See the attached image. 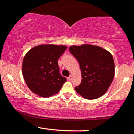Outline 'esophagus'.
<instances>
[{
	"instance_id": "obj_1",
	"label": "esophagus",
	"mask_w": 134,
	"mask_h": 134,
	"mask_svg": "<svg viewBox=\"0 0 134 134\" xmlns=\"http://www.w3.org/2000/svg\"><path fill=\"white\" fill-rule=\"evenodd\" d=\"M68 79H69V81H72V75H70V76L69 77H68Z\"/></svg>"
}]
</instances>
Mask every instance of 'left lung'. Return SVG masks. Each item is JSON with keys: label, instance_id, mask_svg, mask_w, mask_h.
Returning <instances> with one entry per match:
<instances>
[{"label": "left lung", "instance_id": "left-lung-1", "mask_svg": "<svg viewBox=\"0 0 134 134\" xmlns=\"http://www.w3.org/2000/svg\"><path fill=\"white\" fill-rule=\"evenodd\" d=\"M69 51L77 60L82 74L81 83L75 87L77 93L87 99L103 96L114 78L112 55L101 47L92 44L71 46Z\"/></svg>", "mask_w": 134, "mask_h": 134}]
</instances>
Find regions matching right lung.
<instances>
[{
    "instance_id": "right-lung-1",
    "label": "right lung",
    "mask_w": 134,
    "mask_h": 134,
    "mask_svg": "<svg viewBox=\"0 0 134 134\" xmlns=\"http://www.w3.org/2000/svg\"><path fill=\"white\" fill-rule=\"evenodd\" d=\"M67 49L64 45L42 44L27 52L23 62V76L30 90L47 98L57 94L67 81L59 73L58 59Z\"/></svg>"
}]
</instances>
